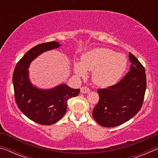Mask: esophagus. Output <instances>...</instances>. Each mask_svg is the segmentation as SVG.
<instances>
[{
	"instance_id": "1",
	"label": "esophagus",
	"mask_w": 158,
	"mask_h": 158,
	"mask_svg": "<svg viewBox=\"0 0 158 158\" xmlns=\"http://www.w3.org/2000/svg\"><path fill=\"white\" fill-rule=\"evenodd\" d=\"M90 92V89L86 86H82L81 88V93H88Z\"/></svg>"
}]
</instances>
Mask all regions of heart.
I'll use <instances>...</instances> for the list:
<instances>
[{
    "label": "heart",
    "mask_w": 158,
    "mask_h": 158,
    "mask_svg": "<svg viewBox=\"0 0 158 158\" xmlns=\"http://www.w3.org/2000/svg\"><path fill=\"white\" fill-rule=\"evenodd\" d=\"M81 62L74 64V72L79 76H86L87 71L93 72V81L101 86H109L118 81L127 68L123 55L111 49L97 48L85 52Z\"/></svg>",
    "instance_id": "b5f03b06"
}]
</instances>
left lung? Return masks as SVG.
Listing matches in <instances>:
<instances>
[{
	"mask_svg": "<svg viewBox=\"0 0 158 158\" xmlns=\"http://www.w3.org/2000/svg\"><path fill=\"white\" fill-rule=\"evenodd\" d=\"M130 71L116 84L98 90L99 102L93 117L101 126L116 127L135 116L141 108L146 89L145 68L132 53Z\"/></svg>",
	"mask_w": 158,
	"mask_h": 158,
	"instance_id": "left-lung-1",
	"label": "left lung"
}]
</instances>
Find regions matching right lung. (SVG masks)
<instances>
[{"label": "right lung", "instance_id": "right-lung-1", "mask_svg": "<svg viewBox=\"0 0 158 158\" xmlns=\"http://www.w3.org/2000/svg\"><path fill=\"white\" fill-rule=\"evenodd\" d=\"M60 45L54 41L36 45L21 58L13 73L15 98L18 108L38 124L49 125L58 122L65 114L68 99L78 95L80 92L79 89H72L65 84L51 90H40L29 81L28 68L31 61L42 52Z\"/></svg>", "mask_w": 158, "mask_h": 158}]
</instances>
